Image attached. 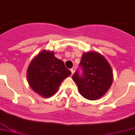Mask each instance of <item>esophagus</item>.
<instances>
[{"instance_id":"34e87169","label":"esophagus","mask_w":135,"mask_h":135,"mask_svg":"<svg viewBox=\"0 0 135 135\" xmlns=\"http://www.w3.org/2000/svg\"><path fill=\"white\" fill-rule=\"evenodd\" d=\"M75 70H76V68L75 67H73L72 69H71V72H72V74H73L75 72Z\"/></svg>"}]
</instances>
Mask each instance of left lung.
I'll return each mask as SVG.
<instances>
[{
    "instance_id": "8db88e82",
    "label": "left lung",
    "mask_w": 135,
    "mask_h": 135,
    "mask_svg": "<svg viewBox=\"0 0 135 135\" xmlns=\"http://www.w3.org/2000/svg\"><path fill=\"white\" fill-rule=\"evenodd\" d=\"M83 74L79 71L72 79L79 93L88 100H97L108 92L112 83L113 73L111 66L103 56L97 52H89L82 55L79 63Z\"/></svg>"
}]
</instances>
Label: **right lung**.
Segmentation results:
<instances>
[{"mask_svg":"<svg viewBox=\"0 0 135 135\" xmlns=\"http://www.w3.org/2000/svg\"><path fill=\"white\" fill-rule=\"evenodd\" d=\"M71 74L63 61L54 56L53 52L43 50L29 65L27 78L34 92L45 98L54 95L61 82Z\"/></svg>","mask_w":135,"mask_h":135,"instance_id":"right-lung-1","label":"right lung"}]
</instances>
